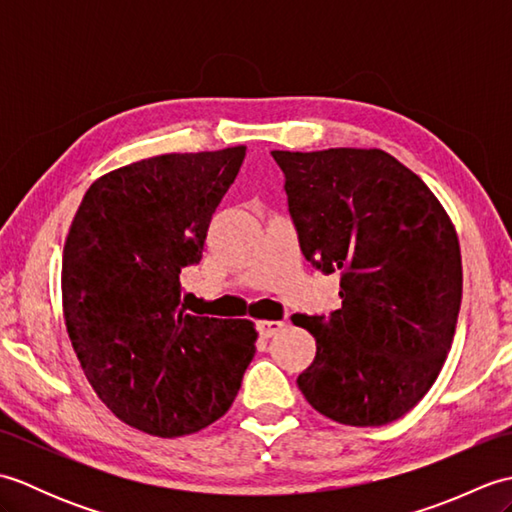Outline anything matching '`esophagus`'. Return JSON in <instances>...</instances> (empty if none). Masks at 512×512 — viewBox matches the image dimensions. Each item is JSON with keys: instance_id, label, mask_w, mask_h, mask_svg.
Listing matches in <instances>:
<instances>
[{"instance_id": "34e87169", "label": "esophagus", "mask_w": 512, "mask_h": 512, "mask_svg": "<svg viewBox=\"0 0 512 512\" xmlns=\"http://www.w3.org/2000/svg\"><path fill=\"white\" fill-rule=\"evenodd\" d=\"M284 325H286L284 321H259L257 330L264 339H273V336H277L281 330H284Z\"/></svg>"}]
</instances>
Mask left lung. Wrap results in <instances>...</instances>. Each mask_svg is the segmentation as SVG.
<instances>
[{"instance_id":"8db88e82","label":"left lung","mask_w":512,"mask_h":512,"mask_svg":"<svg viewBox=\"0 0 512 512\" xmlns=\"http://www.w3.org/2000/svg\"><path fill=\"white\" fill-rule=\"evenodd\" d=\"M301 253L341 275V308L295 314L317 339L297 385L325 418L380 427L436 383L462 303L460 242L416 173L383 149L273 151Z\"/></svg>"}]
</instances>
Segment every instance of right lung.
<instances>
[{"mask_svg": "<svg viewBox=\"0 0 512 512\" xmlns=\"http://www.w3.org/2000/svg\"><path fill=\"white\" fill-rule=\"evenodd\" d=\"M246 147L165 154L96 180L63 246L61 292L76 358L116 418L176 438L233 405L257 330L193 317L182 268L202 259L211 217Z\"/></svg>", "mask_w": 512, "mask_h": 512, "instance_id": "obj_1", "label": "right lung"}]
</instances>
